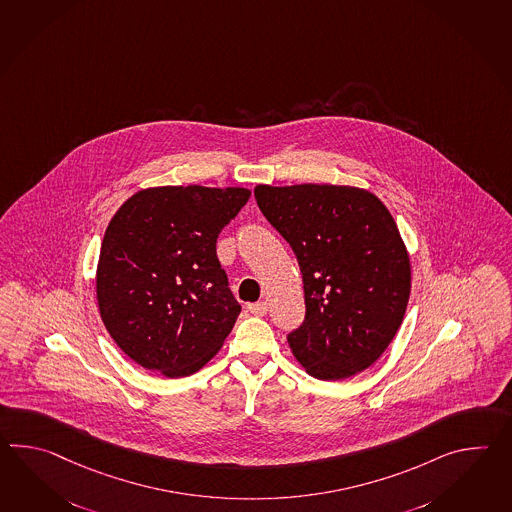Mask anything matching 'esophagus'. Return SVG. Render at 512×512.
Returning <instances> with one entry per match:
<instances>
[{
	"label": "esophagus",
	"instance_id": "esophagus-1",
	"mask_svg": "<svg viewBox=\"0 0 512 512\" xmlns=\"http://www.w3.org/2000/svg\"><path fill=\"white\" fill-rule=\"evenodd\" d=\"M248 310L255 316H264L268 312V303L266 301H259V303H250Z\"/></svg>",
	"mask_w": 512,
	"mask_h": 512
}]
</instances>
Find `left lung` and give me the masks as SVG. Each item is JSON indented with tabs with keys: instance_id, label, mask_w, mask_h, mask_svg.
<instances>
[{
	"instance_id": "1",
	"label": "left lung",
	"mask_w": 512,
	"mask_h": 512,
	"mask_svg": "<svg viewBox=\"0 0 512 512\" xmlns=\"http://www.w3.org/2000/svg\"><path fill=\"white\" fill-rule=\"evenodd\" d=\"M266 220L296 253L305 321L288 334L307 373L343 380L375 364L406 314L411 268L375 194L345 185H257Z\"/></svg>"
}]
</instances>
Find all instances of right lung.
Listing matches in <instances>:
<instances>
[{"label": "right lung", "instance_id": "obj_1", "mask_svg": "<svg viewBox=\"0 0 512 512\" xmlns=\"http://www.w3.org/2000/svg\"><path fill=\"white\" fill-rule=\"evenodd\" d=\"M250 194L242 187H154L128 198L110 220L97 303L110 336L141 367L180 378L220 351L240 305L216 239Z\"/></svg>", "mask_w": 512, "mask_h": 512}]
</instances>
